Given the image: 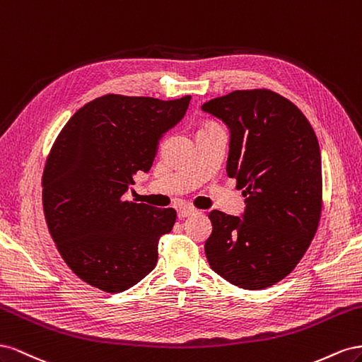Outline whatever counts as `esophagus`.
<instances>
[{
    "label": "esophagus",
    "instance_id": "esophagus-1",
    "mask_svg": "<svg viewBox=\"0 0 362 362\" xmlns=\"http://www.w3.org/2000/svg\"><path fill=\"white\" fill-rule=\"evenodd\" d=\"M194 212H195V209L189 208V206H182V208H179V211H177V215H179V218H185V216H189Z\"/></svg>",
    "mask_w": 362,
    "mask_h": 362
}]
</instances>
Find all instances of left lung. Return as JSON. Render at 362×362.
Instances as JSON below:
<instances>
[{
    "label": "left lung",
    "mask_w": 362,
    "mask_h": 362,
    "mask_svg": "<svg viewBox=\"0 0 362 362\" xmlns=\"http://www.w3.org/2000/svg\"><path fill=\"white\" fill-rule=\"evenodd\" d=\"M202 110L230 133L226 171L244 189L241 216L212 211L204 244L212 270L244 290L290 274L308 250L322 212V154L291 101L267 89L235 90Z\"/></svg>",
    "instance_id": "8db88e82"
}]
</instances>
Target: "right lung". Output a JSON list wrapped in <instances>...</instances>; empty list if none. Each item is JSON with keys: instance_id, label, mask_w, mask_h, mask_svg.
Wrapping results in <instances>:
<instances>
[{"instance_id": "add662e5", "label": "right lung", "mask_w": 362, "mask_h": 362, "mask_svg": "<svg viewBox=\"0 0 362 362\" xmlns=\"http://www.w3.org/2000/svg\"><path fill=\"white\" fill-rule=\"evenodd\" d=\"M191 97L105 95L78 109L57 136L42 177L48 230L81 281L121 293L158 262L173 208L126 200L138 171L148 173L162 136L182 121Z\"/></svg>"}]
</instances>
